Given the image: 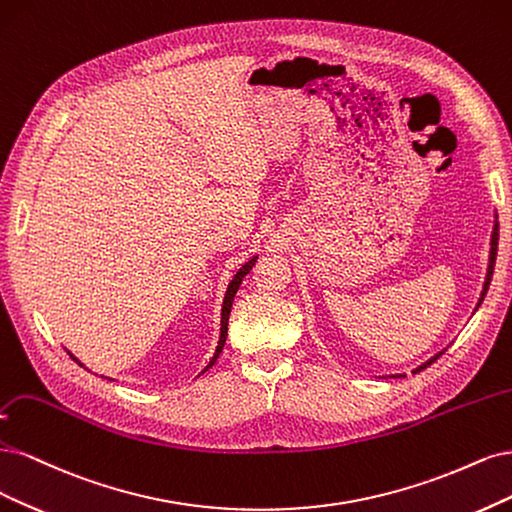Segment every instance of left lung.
I'll list each match as a JSON object with an SVG mask.
<instances>
[{
    "label": "left lung",
    "instance_id": "8db88e82",
    "mask_svg": "<svg viewBox=\"0 0 512 512\" xmlns=\"http://www.w3.org/2000/svg\"><path fill=\"white\" fill-rule=\"evenodd\" d=\"M496 255H498V223L493 225V232H491V249H489V266H487V276H485V283H483V291H481V298H478V304H476V308L474 310H478V306L483 304V300H485V295H487V289H489V283H491V276H493V266H496ZM444 351H440V353H436L434 357H430L425 361V364H421L419 368H415L412 372H421V370H425L427 366L430 364H434V361L442 355ZM400 376H404V374H395L393 378H400Z\"/></svg>",
    "mask_w": 512,
    "mask_h": 512
}]
</instances>
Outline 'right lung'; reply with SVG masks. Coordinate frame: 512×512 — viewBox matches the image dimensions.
Wrapping results in <instances>:
<instances>
[{"label":"right lung","mask_w":512,"mask_h":512,"mask_svg":"<svg viewBox=\"0 0 512 512\" xmlns=\"http://www.w3.org/2000/svg\"><path fill=\"white\" fill-rule=\"evenodd\" d=\"M255 261H257V255L255 257H251L249 261L244 263V266L234 274V278H232V283L227 285V291H225V300H223V308H221V336H219V344H217V351H214V355H212V359H210V364L202 370V374L214 364V361H217V357L221 355V351H223V346H225V338H227V321H229V312H232V304H234V295H236V291H238V287L242 285V278L249 274L251 270H253V266H255ZM70 353V351H68ZM70 357L76 361L78 366H82L80 361L70 353ZM85 368V366H82Z\"/></svg>","instance_id":"1"}]
</instances>
